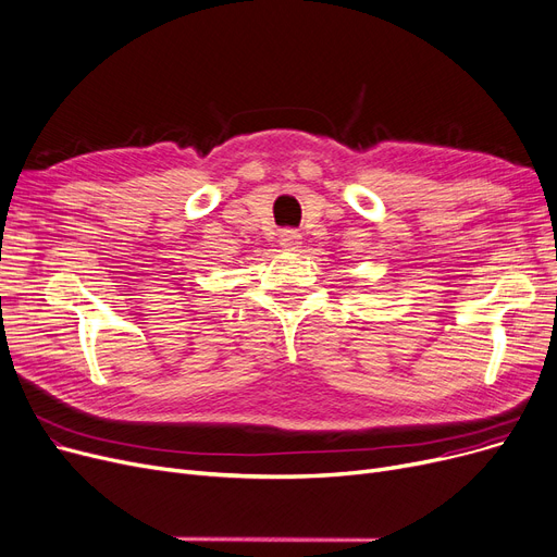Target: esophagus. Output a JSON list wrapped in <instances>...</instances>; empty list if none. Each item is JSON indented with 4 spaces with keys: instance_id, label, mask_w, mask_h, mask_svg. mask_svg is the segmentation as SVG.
Here are the masks:
<instances>
[{
    "instance_id": "esophagus-1",
    "label": "esophagus",
    "mask_w": 557,
    "mask_h": 557,
    "mask_svg": "<svg viewBox=\"0 0 557 557\" xmlns=\"http://www.w3.org/2000/svg\"><path fill=\"white\" fill-rule=\"evenodd\" d=\"M280 246L286 252H298L302 248V236L296 230H284L280 236Z\"/></svg>"
}]
</instances>
